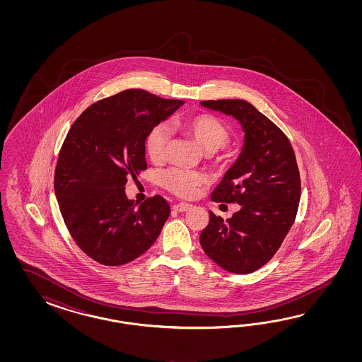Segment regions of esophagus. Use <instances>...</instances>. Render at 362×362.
<instances>
[{
  "label": "esophagus",
  "mask_w": 362,
  "mask_h": 362,
  "mask_svg": "<svg viewBox=\"0 0 362 362\" xmlns=\"http://www.w3.org/2000/svg\"><path fill=\"white\" fill-rule=\"evenodd\" d=\"M192 206L191 204H187V203H179V204H175L173 209L175 211V212H186L188 209H191Z\"/></svg>",
  "instance_id": "esophagus-1"
}]
</instances>
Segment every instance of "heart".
I'll return each mask as SVG.
<instances>
[{"mask_svg":"<svg viewBox=\"0 0 362 362\" xmlns=\"http://www.w3.org/2000/svg\"><path fill=\"white\" fill-rule=\"evenodd\" d=\"M170 129L186 134L204 153H216L221 147L227 146L230 139L228 129L209 114H197L186 119H174L170 123V127L160 123L153 127L146 138V151L153 162L165 159L171 142ZM160 182L176 197H192L206 183V177L199 173L170 168L160 174Z\"/></svg>","mask_w":362,"mask_h":362,"instance_id":"heart-1","label":"heart"}]
</instances>
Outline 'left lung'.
Instances as JSON below:
<instances>
[{
	"instance_id": "8db88e82",
	"label": "left lung",
	"mask_w": 362,
	"mask_h": 362,
	"mask_svg": "<svg viewBox=\"0 0 362 362\" xmlns=\"http://www.w3.org/2000/svg\"><path fill=\"white\" fill-rule=\"evenodd\" d=\"M206 109L233 117L244 132L236 162L211 195L240 209L224 220L209 211L200 233L203 251L232 274H252L280 248L296 218L301 183L293 148L284 132L244 99L203 100Z\"/></svg>"
}]
</instances>
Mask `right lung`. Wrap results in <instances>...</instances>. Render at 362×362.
I'll return each mask as SVG.
<instances>
[{
	"label": "right lung",
	"mask_w": 362,
	"mask_h": 362,
	"mask_svg": "<svg viewBox=\"0 0 362 362\" xmlns=\"http://www.w3.org/2000/svg\"><path fill=\"white\" fill-rule=\"evenodd\" d=\"M185 102L132 88L85 110L66 135L55 168V197L78 247L115 267L146 252L170 216L159 195L141 206L124 186L147 168L146 138Z\"/></svg>",
	"instance_id": "right-lung-1"
}]
</instances>
